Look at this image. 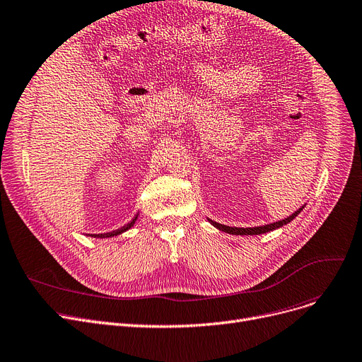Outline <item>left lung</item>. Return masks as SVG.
<instances>
[{
	"instance_id": "obj_1",
	"label": "left lung",
	"mask_w": 362,
	"mask_h": 362,
	"mask_svg": "<svg viewBox=\"0 0 362 362\" xmlns=\"http://www.w3.org/2000/svg\"><path fill=\"white\" fill-rule=\"evenodd\" d=\"M303 209H305V206L298 209L297 211H294L291 216H288V217L284 218V220H278V222H274V223H269V225H263V226H255V228H235V226H226V225L214 222V220H211V218H209V222H210L214 228H217L218 230L226 232V233H232V235H260V233L271 232V230H274V229H278V228H281V226H284V225L290 223L291 220H293L298 213H300Z\"/></svg>"
}]
</instances>
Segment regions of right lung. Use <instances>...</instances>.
<instances>
[{
	"instance_id": "obj_1",
	"label": "right lung",
	"mask_w": 362,
	"mask_h": 362,
	"mask_svg": "<svg viewBox=\"0 0 362 362\" xmlns=\"http://www.w3.org/2000/svg\"><path fill=\"white\" fill-rule=\"evenodd\" d=\"M137 217H139V214H136V217L132 220L130 223H127V225L122 226V228H119V229H117V230L106 232V233H91V235L88 233V237H91V238H112V237H117V235H121V233H124L125 230H129L130 228H133V226H134V223H136Z\"/></svg>"
}]
</instances>
